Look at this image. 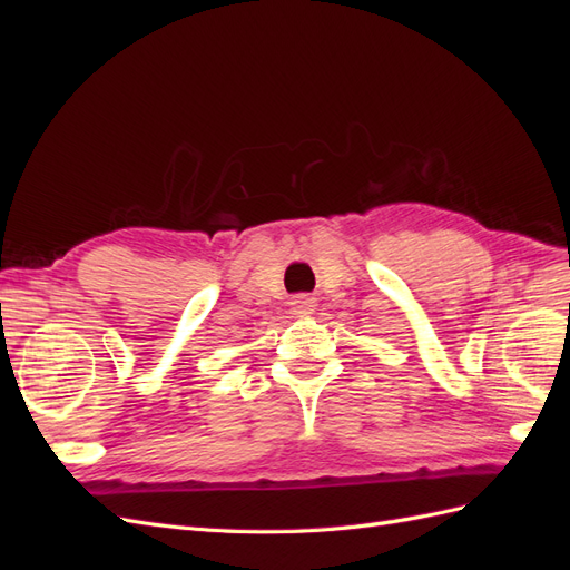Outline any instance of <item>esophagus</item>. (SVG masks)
Returning a JSON list of instances; mask_svg holds the SVG:
<instances>
[{
  "label": "esophagus",
  "instance_id": "esophagus-1",
  "mask_svg": "<svg viewBox=\"0 0 570 570\" xmlns=\"http://www.w3.org/2000/svg\"><path fill=\"white\" fill-rule=\"evenodd\" d=\"M314 306H316V302L306 295L292 299V308H295V314H312Z\"/></svg>",
  "mask_w": 570,
  "mask_h": 570
}]
</instances>
